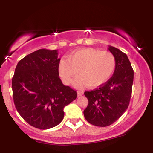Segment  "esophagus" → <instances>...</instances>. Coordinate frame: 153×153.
<instances>
[{
  "mask_svg": "<svg viewBox=\"0 0 153 153\" xmlns=\"http://www.w3.org/2000/svg\"><path fill=\"white\" fill-rule=\"evenodd\" d=\"M82 95H83V91H78V96H82Z\"/></svg>",
  "mask_w": 153,
  "mask_h": 153,
  "instance_id": "1",
  "label": "esophagus"
}]
</instances>
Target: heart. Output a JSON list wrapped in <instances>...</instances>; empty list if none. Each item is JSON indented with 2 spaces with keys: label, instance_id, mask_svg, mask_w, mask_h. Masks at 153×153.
<instances>
[{
  "label": "heart",
  "instance_id": "obj_1",
  "mask_svg": "<svg viewBox=\"0 0 153 153\" xmlns=\"http://www.w3.org/2000/svg\"><path fill=\"white\" fill-rule=\"evenodd\" d=\"M116 58L111 52L98 49L84 48L72 52L68 59L59 62V76L65 84H70L74 77L77 87L89 86L96 88L102 86L114 73Z\"/></svg>",
  "mask_w": 153,
  "mask_h": 153
}]
</instances>
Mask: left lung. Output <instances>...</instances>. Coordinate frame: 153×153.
I'll list each match as a JSON object with an SVG mask.
<instances>
[{
	"mask_svg": "<svg viewBox=\"0 0 153 153\" xmlns=\"http://www.w3.org/2000/svg\"><path fill=\"white\" fill-rule=\"evenodd\" d=\"M108 50L117 61L114 75L102 86L84 93L88 100L84 117L97 127L111 125L125 112L132 91L134 71L127 54L112 46Z\"/></svg>",
	"mask_w": 153,
	"mask_h": 153,
	"instance_id": "8db88e82",
	"label": "left lung"
}]
</instances>
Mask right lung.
Segmentation results:
<instances>
[{
    "mask_svg": "<svg viewBox=\"0 0 153 153\" xmlns=\"http://www.w3.org/2000/svg\"><path fill=\"white\" fill-rule=\"evenodd\" d=\"M57 50H38L21 59L12 78L14 104L28 124L40 129L58 124L64 107L77 98L76 91L59 77Z\"/></svg>",
    "mask_w": 153,
    "mask_h": 153,
    "instance_id": "obj_1",
    "label": "right lung"
}]
</instances>
